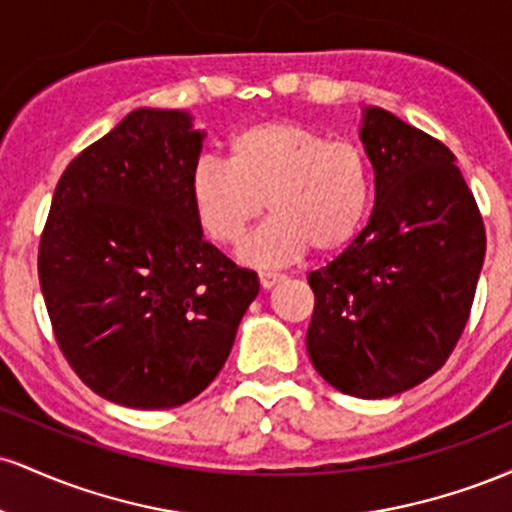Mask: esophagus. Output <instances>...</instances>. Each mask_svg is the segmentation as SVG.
Segmentation results:
<instances>
[{
  "mask_svg": "<svg viewBox=\"0 0 512 512\" xmlns=\"http://www.w3.org/2000/svg\"><path fill=\"white\" fill-rule=\"evenodd\" d=\"M284 281V274H276V272H260V284L264 291L274 289L276 284H281Z\"/></svg>",
  "mask_w": 512,
  "mask_h": 512,
  "instance_id": "obj_1",
  "label": "esophagus"
}]
</instances>
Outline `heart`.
Listing matches in <instances>:
<instances>
[{
  "label": "heart",
  "instance_id": "heart-1",
  "mask_svg": "<svg viewBox=\"0 0 512 512\" xmlns=\"http://www.w3.org/2000/svg\"><path fill=\"white\" fill-rule=\"evenodd\" d=\"M228 161L204 156L190 173V202L202 231L219 245H238L248 228L272 214L240 248V260L276 267L310 245L332 255L354 243L373 207V168L356 142L330 139L293 120L238 129Z\"/></svg>",
  "mask_w": 512,
  "mask_h": 512
}]
</instances>
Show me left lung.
Returning a JSON list of instances; mask_svg holds the SVG:
<instances>
[{
	"label": "left lung",
	"mask_w": 512,
	"mask_h": 512,
	"mask_svg": "<svg viewBox=\"0 0 512 512\" xmlns=\"http://www.w3.org/2000/svg\"><path fill=\"white\" fill-rule=\"evenodd\" d=\"M361 115L375 204L354 243L308 274L315 313L305 346L339 392L383 399L448 361L472 310L486 233L448 146L383 108Z\"/></svg>",
	"instance_id": "1"
}]
</instances>
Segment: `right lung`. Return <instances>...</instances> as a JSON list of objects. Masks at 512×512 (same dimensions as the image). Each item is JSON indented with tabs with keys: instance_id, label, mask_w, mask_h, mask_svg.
<instances>
[{
	"instance_id": "right-lung-1",
	"label": "right lung",
	"mask_w": 512,
	"mask_h": 512,
	"mask_svg": "<svg viewBox=\"0 0 512 512\" xmlns=\"http://www.w3.org/2000/svg\"><path fill=\"white\" fill-rule=\"evenodd\" d=\"M204 137L187 110L137 108L55 187L40 289L69 366L122 407L195 399L260 293L255 272L204 240L192 209Z\"/></svg>"
}]
</instances>
